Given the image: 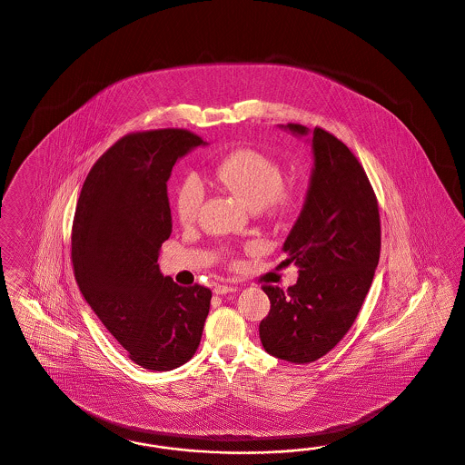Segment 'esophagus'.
Returning a JSON list of instances; mask_svg holds the SVG:
<instances>
[{"mask_svg":"<svg viewBox=\"0 0 465 465\" xmlns=\"http://www.w3.org/2000/svg\"><path fill=\"white\" fill-rule=\"evenodd\" d=\"M216 295H224V293H232L237 292V287H230V285H216L213 290Z\"/></svg>","mask_w":465,"mask_h":465,"instance_id":"esophagus-1","label":"esophagus"}]
</instances>
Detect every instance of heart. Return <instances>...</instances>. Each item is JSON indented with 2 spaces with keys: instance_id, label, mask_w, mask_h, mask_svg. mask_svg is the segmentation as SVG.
Masks as SVG:
<instances>
[{
  "instance_id": "1",
  "label": "heart",
  "mask_w": 465,
  "mask_h": 465,
  "mask_svg": "<svg viewBox=\"0 0 465 465\" xmlns=\"http://www.w3.org/2000/svg\"><path fill=\"white\" fill-rule=\"evenodd\" d=\"M214 180L224 191L235 193L251 209H278L287 206L290 193L283 187L280 166L268 156L242 149L224 158L214 168ZM206 199V187L197 173L180 180L175 193V209L182 223L195 222Z\"/></svg>"
}]
</instances>
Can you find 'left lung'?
<instances>
[{"instance_id":"left-lung-1","label":"left lung","mask_w":465,"mask_h":465,"mask_svg":"<svg viewBox=\"0 0 465 465\" xmlns=\"http://www.w3.org/2000/svg\"><path fill=\"white\" fill-rule=\"evenodd\" d=\"M312 147L304 206L283 243L285 264L299 266L289 290L264 287L270 314L259 324L264 351L305 364L330 352L351 330L380 261V211L352 151L322 128L282 125Z\"/></svg>"}]
</instances>
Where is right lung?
Masks as SVG:
<instances>
[{"label": "right lung", "mask_w": 465, "mask_h": 465, "mask_svg": "<svg viewBox=\"0 0 465 465\" xmlns=\"http://www.w3.org/2000/svg\"><path fill=\"white\" fill-rule=\"evenodd\" d=\"M201 137L180 128L122 137L91 168L72 230V262L84 299L128 357L151 371L193 359L211 290L163 276L161 243L172 235L166 182Z\"/></svg>", "instance_id": "right-lung-1"}]
</instances>
